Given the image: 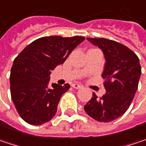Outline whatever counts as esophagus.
<instances>
[{
  "label": "esophagus",
  "instance_id": "34e87169",
  "mask_svg": "<svg viewBox=\"0 0 146 146\" xmlns=\"http://www.w3.org/2000/svg\"><path fill=\"white\" fill-rule=\"evenodd\" d=\"M71 86L75 89H80L81 87H82V86H80V84H77V83H74V84H72V85H71Z\"/></svg>",
  "mask_w": 146,
  "mask_h": 146
}]
</instances>
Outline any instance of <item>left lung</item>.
Listing matches in <instances>:
<instances>
[{"mask_svg": "<svg viewBox=\"0 0 146 146\" xmlns=\"http://www.w3.org/2000/svg\"><path fill=\"white\" fill-rule=\"evenodd\" d=\"M100 48L106 57L102 74L106 93L93 97L84 106L89 115L100 122H110L119 118L129 109L138 89L141 67L138 56L127 46L105 38H87Z\"/></svg>", "mask_w": 146, "mask_h": 146, "instance_id": "obj_1", "label": "left lung"}]
</instances>
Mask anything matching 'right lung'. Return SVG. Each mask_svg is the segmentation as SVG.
<instances>
[{"mask_svg":"<svg viewBox=\"0 0 146 146\" xmlns=\"http://www.w3.org/2000/svg\"><path fill=\"white\" fill-rule=\"evenodd\" d=\"M84 36H45L32 41L14 60L10 84L12 101L26 123L40 125L56 115L70 85H49L50 70L63 64Z\"/></svg>","mask_w":146,"mask_h":146,"instance_id":"1","label":"right lung"}]
</instances>
